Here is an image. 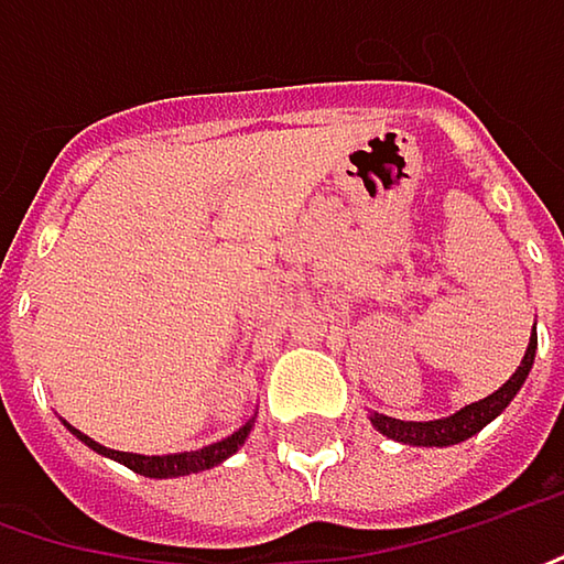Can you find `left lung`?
<instances>
[{
  "mask_svg": "<svg viewBox=\"0 0 564 564\" xmlns=\"http://www.w3.org/2000/svg\"><path fill=\"white\" fill-rule=\"evenodd\" d=\"M533 356H536V327H533V340H530V346H527L523 362L517 366V372H513V376H510V379H507L495 394H488V398H481V401L468 404V408H463L459 414L443 417V421L417 423V421H394V417H384V414H372V423L382 430L384 436L401 440V443H411V446H453V443H463V440H468V436H475L485 423L495 421L503 408L513 401V394L520 391V384L527 382V376H530V369H533Z\"/></svg>",
  "mask_w": 564,
  "mask_h": 564,
  "instance_id": "left-lung-1",
  "label": "left lung"
}]
</instances>
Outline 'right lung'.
Segmentation results:
<instances>
[{"label":"right lung","instance_id":"1","mask_svg":"<svg viewBox=\"0 0 564 564\" xmlns=\"http://www.w3.org/2000/svg\"><path fill=\"white\" fill-rule=\"evenodd\" d=\"M250 426L253 423H247V426H240L237 433H230L227 440L221 443H212V446H205V449H195V453H176V456H138V453H115V449H105L99 446L96 440H89L86 433H79V430H73L86 446H93L96 453L101 456H108V459H115V463L128 465L131 471H138V475H147V478H176V475H192V471H205V468H212V465L224 463L227 456H234L240 446H243V440H247V433H250Z\"/></svg>","mask_w":564,"mask_h":564}]
</instances>
